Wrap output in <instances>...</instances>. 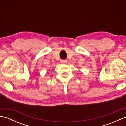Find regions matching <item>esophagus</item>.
I'll use <instances>...</instances> for the list:
<instances>
[{
	"label": "esophagus",
	"mask_w": 126,
	"mask_h": 126,
	"mask_svg": "<svg viewBox=\"0 0 126 126\" xmlns=\"http://www.w3.org/2000/svg\"><path fill=\"white\" fill-rule=\"evenodd\" d=\"M61 63H65V62H66V61H65V60H61Z\"/></svg>",
	"instance_id": "1"
}]
</instances>
